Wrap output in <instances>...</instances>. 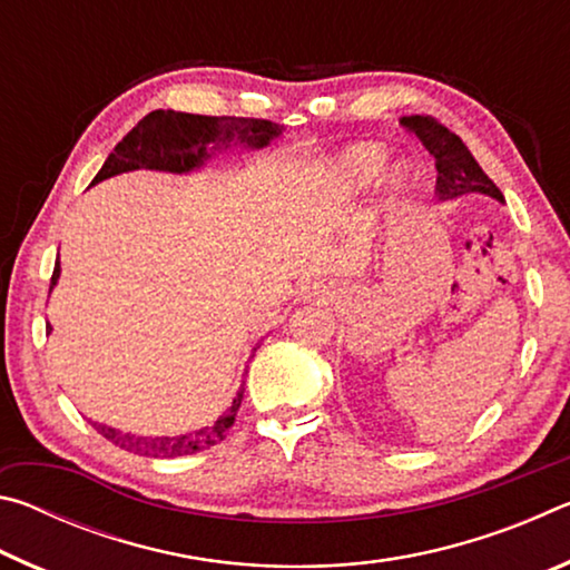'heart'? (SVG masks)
<instances>
[{
    "label": "heart",
    "mask_w": 570,
    "mask_h": 570,
    "mask_svg": "<svg viewBox=\"0 0 570 570\" xmlns=\"http://www.w3.org/2000/svg\"><path fill=\"white\" fill-rule=\"evenodd\" d=\"M384 163H387V153L374 142H362V146L350 148L336 163L334 180L346 190H356L370 186V183L380 176Z\"/></svg>",
    "instance_id": "obj_1"
}]
</instances>
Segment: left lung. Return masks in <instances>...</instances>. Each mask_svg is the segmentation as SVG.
<instances>
[{
    "instance_id": "1",
    "label": "left lung",
    "mask_w": 570,
    "mask_h": 570,
    "mask_svg": "<svg viewBox=\"0 0 570 570\" xmlns=\"http://www.w3.org/2000/svg\"><path fill=\"white\" fill-rule=\"evenodd\" d=\"M400 122L410 132L417 135L422 146L435 158L438 200H452L465 196V193H485L490 198L503 200V193L485 176V170L478 166V160L472 158V153L460 140V135L448 130L432 115H407Z\"/></svg>"
}]
</instances>
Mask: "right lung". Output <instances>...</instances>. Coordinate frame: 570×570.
<instances>
[{"label": "right lung", "mask_w": 570, "mask_h": 570, "mask_svg": "<svg viewBox=\"0 0 570 570\" xmlns=\"http://www.w3.org/2000/svg\"><path fill=\"white\" fill-rule=\"evenodd\" d=\"M282 125L262 118H216V115H193V112H176V110H153L142 118L135 128L125 135V138L115 146V150L105 160L98 176L92 178L100 183L105 178L120 176L128 170H166V173H190L196 168H204V163L214 156L216 150H226L230 146L240 148H266L268 142L282 135ZM60 278V262L55 264L52 272V286ZM244 400V390H240L230 407L220 414V417L210 424V428H200L188 435L176 438H138L130 432H120L108 424L92 422V428L100 432L105 440L118 445L135 455L146 458H180L193 455L206 448L218 445L220 440L228 435L230 424L236 420V412Z\"/></svg>", "instance_id": "obj_1"}]
</instances>
